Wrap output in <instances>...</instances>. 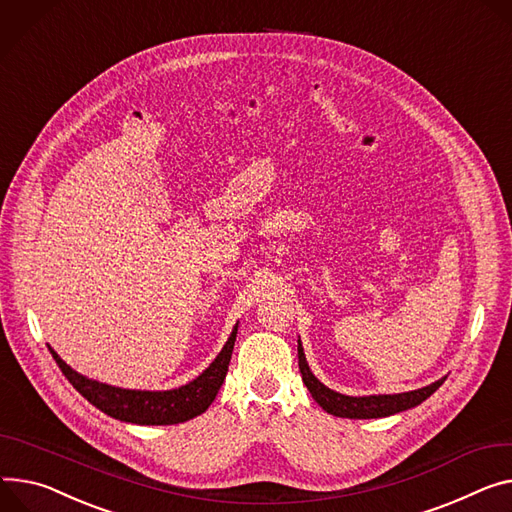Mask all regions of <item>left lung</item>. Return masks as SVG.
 <instances>
[{"mask_svg":"<svg viewBox=\"0 0 512 512\" xmlns=\"http://www.w3.org/2000/svg\"><path fill=\"white\" fill-rule=\"evenodd\" d=\"M297 357H299V371L303 377L305 387L309 389L311 398L316 400L328 414L340 416V418H385L391 414H398L410 408H416L426 398L435 393L447 377H441L439 381L430 383L426 387L404 391V393H377V396H346V393H338L324 385L316 375L311 373L301 338L297 340Z\"/></svg>","mask_w":512,"mask_h":512,"instance_id":"obj_1","label":"left lung"}]
</instances>
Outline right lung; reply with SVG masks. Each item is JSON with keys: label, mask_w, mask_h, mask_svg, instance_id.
<instances>
[{"label": "right lung", "mask_w": 512, "mask_h": 512, "mask_svg": "<svg viewBox=\"0 0 512 512\" xmlns=\"http://www.w3.org/2000/svg\"><path fill=\"white\" fill-rule=\"evenodd\" d=\"M235 336H238V324L233 326L219 355L199 377L188 381L186 385L164 391L123 389L108 383H100L71 369L51 346L49 350L63 375L69 379V383L80 391L92 406H96L98 410L116 420L143 426H160L186 422L194 416L203 414L213 404L217 391L221 389V383L227 375Z\"/></svg>", "instance_id": "right-lung-1"}]
</instances>
